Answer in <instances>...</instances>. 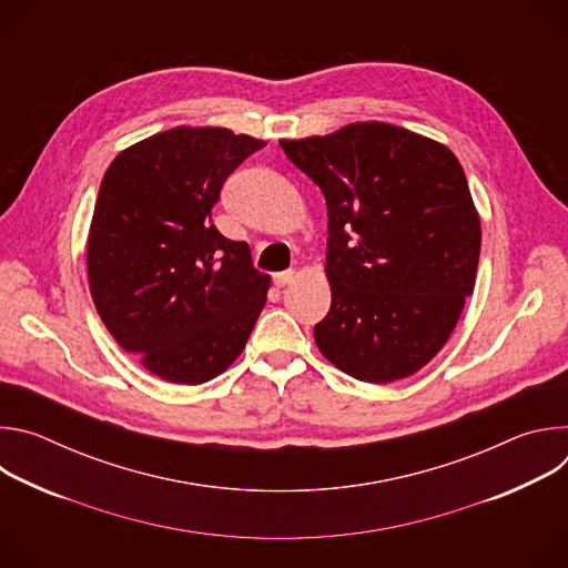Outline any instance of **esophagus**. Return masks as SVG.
I'll list each match as a JSON object with an SVG mask.
<instances>
[{"label":"esophagus","mask_w":568,"mask_h":568,"mask_svg":"<svg viewBox=\"0 0 568 568\" xmlns=\"http://www.w3.org/2000/svg\"><path fill=\"white\" fill-rule=\"evenodd\" d=\"M296 270H287V272H281V274H276L274 276V283L278 285V287H285V285H290L294 278H296Z\"/></svg>","instance_id":"obj_1"}]
</instances>
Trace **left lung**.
Returning <instances> with one entry per match:
<instances>
[{"mask_svg":"<svg viewBox=\"0 0 568 568\" xmlns=\"http://www.w3.org/2000/svg\"><path fill=\"white\" fill-rule=\"evenodd\" d=\"M326 197L331 312L314 342L346 375L418 373L454 333L476 283L480 217L456 154L382 121L281 139Z\"/></svg>","mask_w":568,"mask_h":568,"instance_id":"left-lung-1","label":"left lung"}]
</instances>
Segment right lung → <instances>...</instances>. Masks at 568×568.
<instances>
[{
    "label": "right lung",
    "mask_w": 568,
    "mask_h": 568,
    "mask_svg": "<svg viewBox=\"0 0 568 568\" xmlns=\"http://www.w3.org/2000/svg\"><path fill=\"white\" fill-rule=\"evenodd\" d=\"M265 141L180 125L121 150L88 235V278L116 344L152 375L204 384L245 351L270 276L211 224L224 180Z\"/></svg>",
    "instance_id": "add662e5"
}]
</instances>
